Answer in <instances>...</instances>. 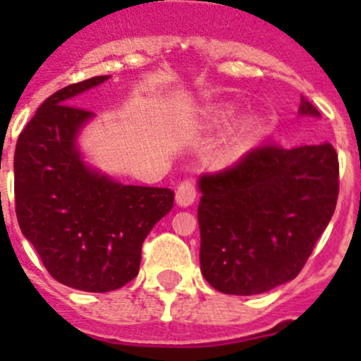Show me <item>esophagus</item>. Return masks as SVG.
<instances>
[{
	"label": "esophagus",
	"instance_id": "34e87169",
	"mask_svg": "<svg viewBox=\"0 0 361 361\" xmlns=\"http://www.w3.org/2000/svg\"><path fill=\"white\" fill-rule=\"evenodd\" d=\"M175 199H177L178 206H190V204L195 202L197 199V188L195 183L191 178H184L183 183L177 186V191H175Z\"/></svg>",
	"mask_w": 361,
	"mask_h": 361
}]
</instances>
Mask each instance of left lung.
Returning a JSON list of instances; mask_svg holds the SVG:
<instances>
[{
  "instance_id": "8db88e82",
  "label": "left lung",
  "mask_w": 361,
  "mask_h": 361,
  "mask_svg": "<svg viewBox=\"0 0 361 361\" xmlns=\"http://www.w3.org/2000/svg\"><path fill=\"white\" fill-rule=\"evenodd\" d=\"M300 116H320L302 97ZM329 145H260L199 178L200 271L216 291L258 295L298 275L338 200Z\"/></svg>"
}]
</instances>
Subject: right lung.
<instances>
[{
	"instance_id": "1",
	"label": "right lung",
	"mask_w": 361,
	"mask_h": 361,
	"mask_svg": "<svg viewBox=\"0 0 361 361\" xmlns=\"http://www.w3.org/2000/svg\"><path fill=\"white\" fill-rule=\"evenodd\" d=\"M106 79L50 95L19 133L14 153L19 228L57 282L88 293L135 279L142 242L175 197L170 188L126 186L82 162L75 135L94 114L73 106V97Z\"/></svg>"
}]
</instances>
